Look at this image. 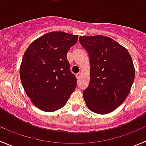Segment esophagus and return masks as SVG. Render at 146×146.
<instances>
[{"label":"esophagus","mask_w":146,"mask_h":146,"mask_svg":"<svg viewBox=\"0 0 146 146\" xmlns=\"http://www.w3.org/2000/svg\"><path fill=\"white\" fill-rule=\"evenodd\" d=\"M80 76L81 73H77V74H76V77H77V79H80Z\"/></svg>","instance_id":"obj_1"}]
</instances>
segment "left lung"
<instances>
[{"mask_svg": "<svg viewBox=\"0 0 146 146\" xmlns=\"http://www.w3.org/2000/svg\"><path fill=\"white\" fill-rule=\"evenodd\" d=\"M90 57V82L83 91L91 111L108 114L119 107L129 94L135 69L128 50L104 36L79 38Z\"/></svg>", "mask_w": 146, "mask_h": 146, "instance_id": "obj_1", "label": "left lung"}]
</instances>
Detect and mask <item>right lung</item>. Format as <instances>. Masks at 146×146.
<instances>
[{"label":"right lung","instance_id":"1","mask_svg":"<svg viewBox=\"0 0 146 146\" xmlns=\"http://www.w3.org/2000/svg\"><path fill=\"white\" fill-rule=\"evenodd\" d=\"M77 35L50 32L34 40L25 50L20 68L22 85L31 102L45 112L66 104L77 86L66 55Z\"/></svg>","mask_w":146,"mask_h":146}]
</instances>
